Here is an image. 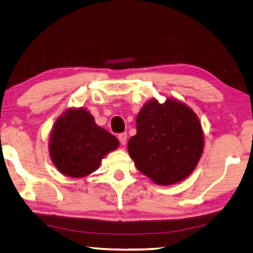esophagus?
Here are the masks:
<instances>
[{
    "label": "esophagus",
    "mask_w": 253,
    "mask_h": 253,
    "mask_svg": "<svg viewBox=\"0 0 253 253\" xmlns=\"http://www.w3.org/2000/svg\"><path fill=\"white\" fill-rule=\"evenodd\" d=\"M118 139H120L121 143L123 146L126 145V141H127V133L126 132H122L118 135Z\"/></svg>",
    "instance_id": "34e87169"
}]
</instances>
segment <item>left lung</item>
<instances>
[{
    "label": "left lung",
    "instance_id": "1",
    "mask_svg": "<svg viewBox=\"0 0 253 253\" xmlns=\"http://www.w3.org/2000/svg\"><path fill=\"white\" fill-rule=\"evenodd\" d=\"M137 133L128 141V153L142 174L158 185L185 180L199 163L204 133L199 117L185 103L151 98L136 118Z\"/></svg>",
    "mask_w": 253,
    "mask_h": 253
}]
</instances>
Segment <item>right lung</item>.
Masks as SVG:
<instances>
[{
	"label": "right lung",
	"instance_id": "1",
	"mask_svg": "<svg viewBox=\"0 0 253 253\" xmlns=\"http://www.w3.org/2000/svg\"><path fill=\"white\" fill-rule=\"evenodd\" d=\"M118 146L117 138L96 125L90 112L70 107L54 123L49 155L59 172L79 179L96 171L103 158Z\"/></svg>",
	"mask_w": 253,
	"mask_h": 253
}]
</instances>
